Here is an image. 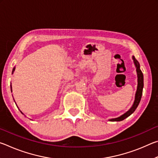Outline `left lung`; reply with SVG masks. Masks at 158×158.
Segmentation results:
<instances>
[{
  "mask_svg": "<svg viewBox=\"0 0 158 158\" xmlns=\"http://www.w3.org/2000/svg\"><path fill=\"white\" fill-rule=\"evenodd\" d=\"M132 59L134 61V64H135V68H136V71H137V91L135 93V101H134V103L129 110H128L126 113L124 114L121 115V116L115 118H111L109 119V121H123L124 119L126 118L128 116H130L131 114L134 113V111L136 110V109L137 108V106L139 104L141 99V95H142V92H143V75L141 70L140 69V65L138 61L135 59V56H132Z\"/></svg>",
  "mask_w": 158,
  "mask_h": 158,
  "instance_id": "left-lung-1",
  "label": "left lung"
}]
</instances>
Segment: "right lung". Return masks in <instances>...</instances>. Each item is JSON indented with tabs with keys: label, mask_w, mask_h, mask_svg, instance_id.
Masks as SVG:
<instances>
[{
	"label": "right lung",
	"mask_w": 158,
	"mask_h": 158,
	"mask_svg": "<svg viewBox=\"0 0 158 158\" xmlns=\"http://www.w3.org/2000/svg\"><path fill=\"white\" fill-rule=\"evenodd\" d=\"M15 67H14V68H13V69H12V74H13L14 73V72H15ZM11 92H12V85H11ZM21 114H23L22 112H21Z\"/></svg>",
	"instance_id": "add662e5"
}]
</instances>
